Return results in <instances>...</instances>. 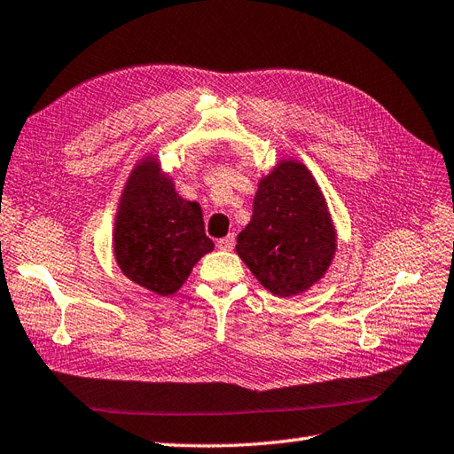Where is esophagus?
Segmentation results:
<instances>
[{
	"label": "esophagus",
	"mask_w": 454,
	"mask_h": 454,
	"mask_svg": "<svg viewBox=\"0 0 454 454\" xmlns=\"http://www.w3.org/2000/svg\"><path fill=\"white\" fill-rule=\"evenodd\" d=\"M234 246H236V238H234V234H228L226 238H223V239H218V241H216V247H218V249H223V251H231V249H234Z\"/></svg>",
	"instance_id": "34e87169"
}]
</instances>
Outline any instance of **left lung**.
Here are the masks:
<instances>
[{
  "instance_id": "8db88e82",
  "label": "left lung",
  "mask_w": 454,
  "mask_h": 454,
  "mask_svg": "<svg viewBox=\"0 0 454 454\" xmlns=\"http://www.w3.org/2000/svg\"><path fill=\"white\" fill-rule=\"evenodd\" d=\"M236 251L253 276L280 297L299 295L326 274L335 230L305 165L282 160L259 182L251 223L239 231Z\"/></svg>"
}]
</instances>
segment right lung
I'll list each match as a JSON object with an SVG mask.
<instances>
[{"label": "right lung", "instance_id": "obj_1", "mask_svg": "<svg viewBox=\"0 0 454 454\" xmlns=\"http://www.w3.org/2000/svg\"><path fill=\"white\" fill-rule=\"evenodd\" d=\"M113 243L122 274L162 297L178 292L193 264L215 249L200 203L182 200L153 157L137 162L124 185Z\"/></svg>", "mask_w": 454, "mask_h": 454}]
</instances>
